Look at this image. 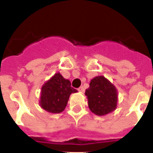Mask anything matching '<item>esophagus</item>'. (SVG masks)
<instances>
[{
	"label": "esophagus",
	"mask_w": 153,
	"mask_h": 153,
	"mask_svg": "<svg viewBox=\"0 0 153 153\" xmlns=\"http://www.w3.org/2000/svg\"><path fill=\"white\" fill-rule=\"evenodd\" d=\"M79 91H80V92H84V91H85V89H84V87L80 86L79 88Z\"/></svg>",
	"instance_id": "1"
}]
</instances>
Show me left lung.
<instances>
[{"label": "left lung", "mask_w": 153, "mask_h": 153, "mask_svg": "<svg viewBox=\"0 0 153 153\" xmlns=\"http://www.w3.org/2000/svg\"><path fill=\"white\" fill-rule=\"evenodd\" d=\"M85 94L88 99V107L96 115L104 116L117 108L118 91L102 75L93 78Z\"/></svg>", "instance_id": "left-lung-1"}]
</instances>
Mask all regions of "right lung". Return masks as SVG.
<instances>
[{
    "label": "right lung",
    "instance_id": "obj_1",
    "mask_svg": "<svg viewBox=\"0 0 153 153\" xmlns=\"http://www.w3.org/2000/svg\"><path fill=\"white\" fill-rule=\"evenodd\" d=\"M76 92L70 81L56 73L41 87L40 106L48 113H60L66 108L70 95Z\"/></svg>",
    "mask_w": 153,
    "mask_h": 153
}]
</instances>
